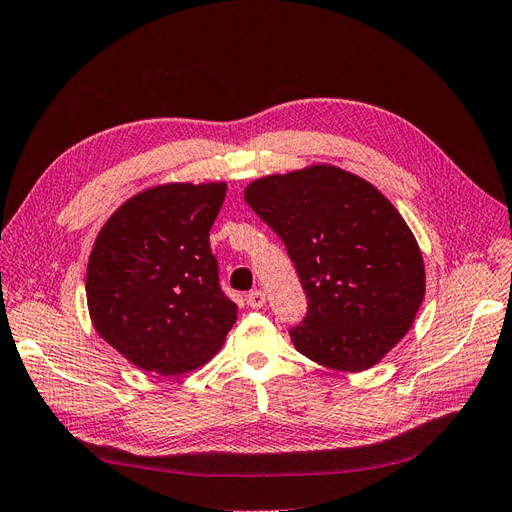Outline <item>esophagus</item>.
Instances as JSON below:
<instances>
[{"label": "esophagus", "instance_id": "34e87169", "mask_svg": "<svg viewBox=\"0 0 512 512\" xmlns=\"http://www.w3.org/2000/svg\"><path fill=\"white\" fill-rule=\"evenodd\" d=\"M246 304H249L253 310L263 308V306H266V293H263L261 289L251 291L249 295H246Z\"/></svg>", "mask_w": 512, "mask_h": 512}]
</instances>
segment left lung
Segmentation results:
<instances>
[{
  "instance_id": "1",
  "label": "left lung",
  "mask_w": 512,
  "mask_h": 512,
  "mask_svg": "<svg viewBox=\"0 0 512 512\" xmlns=\"http://www.w3.org/2000/svg\"><path fill=\"white\" fill-rule=\"evenodd\" d=\"M285 242L308 299L289 329L295 348L337 371H365L401 342L426 289L411 230L386 196L342 168L318 164L244 189Z\"/></svg>"
}]
</instances>
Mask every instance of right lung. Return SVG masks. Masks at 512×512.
I'll return each mask as SVG.
<instances>
[{
	"label": "right lung",
	"instance_id": "right-lung-1",
	"mask_svg": "<svg viewBox=\"0 0 512 512\" xmlns=\"http://www.w3.org/2000/svg\"><path fill=\"white\" fill-rule=\"evenodd\" d=\"M225 183H170L124 202L88 259L92 325L145 371L177 375L204 365L223 344L238 306L219 285L208 232Z\"/></svg>",
	"mask_w": 512,
	"mask_h": 512
}]
</instances>
